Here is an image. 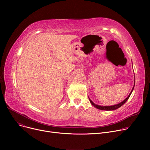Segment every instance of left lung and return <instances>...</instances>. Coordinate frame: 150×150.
Returning <instances> with one entry per match:
<instances>
[{
    "label": "left lung",
    "mask_w": 150,
    "mask_h": 150,
    "mask_svg": "<svg viewBox=\"0 0 150 150\" xmlns=\"http://www.w3.org/2000/svg\"><path fill=\"white\" fill-rule=\"evenodd\" d=\"M134 80H135V79H134ZM134 85H135V83H134ZM134 87H133V88H132L131 92L129 94V96H128V97H127V98H126V99H125L123 101H122L121 103H119V104H117V105H113V106H100V105H97L94 103L89 98V101H90V102H91V103L94 107H96V108H97V109H100V110H105V111H113V110H115V109H118V108H119L120 107H121L122 105H123L126 103V101H127L128 100V98H129V97H130V96H131V93H132V92L134 88Z\"/></svg>",
    "instance_id": "obj_1"
}]
</instances>
